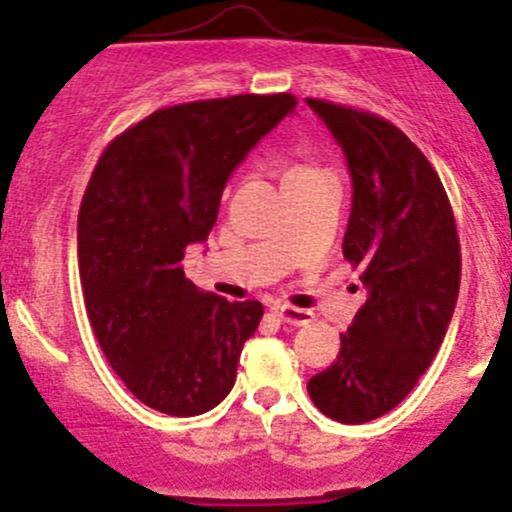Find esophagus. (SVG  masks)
<instances>
[{
  "instance_id": "obj_1",
  "label": "esophagus",
  "mask_w": 512,
  "mask_h": 512,
  "mask_svg": "<svg viewBox=\"0 0 512 512\" xmlns=\"http://www.w3.org/2000/svg\"><path fill=\"white\" fill-rule=\"evenodd\" d=\"M273 310H276V315L283 320V323L295 325V328L313 323V313H310V310L295 308V305H276Z\"/></svg>"
}]
</instances>
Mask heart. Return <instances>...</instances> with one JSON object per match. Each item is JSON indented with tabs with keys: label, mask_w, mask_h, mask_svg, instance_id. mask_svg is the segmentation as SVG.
<instances>
[{
	"label": "heart",
	"mask_w": 512,
	"mask_h": 512,
	"mask_svg": "<svg viewBox=\"0 0 512 512\" xmlns=\"http://www.w3.org/2000/svg\"><path fill=\"white\" fill-rule=\"evenodd\" d=\"M300 172H310V167H293V170L288 172V175H300Z\"/></svg>",
	"instance_id": "b5f03b06"
}]
</instances>
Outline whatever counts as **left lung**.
I'll list each match as a JSON object with an SVG mask.
<instances>
[{"label":"left lung","mask_w":512,"mask_h":512,"mask_svg":"<svg viewBox=\"0 0 512 512\" xmlns=\"http://www.w3.org/2000/svg\"><path fill=\"white\" fill-rule=\"evenodd\" d=\"M345 152L352 209L342 254L367 300L328 370L310 377L315 407L365 424L397 407L439 352L461 283L456 221L439 175L397 125L305 98Z\"/></svg>","instance_id":"obj_1"}]
</instances>
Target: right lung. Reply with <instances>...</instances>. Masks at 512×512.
Listing matches in <instances>:
<instances>
[{
  "mask_svg": "<svg viewBox=\"0 0 512 512\" xmlns=\"http://www.w3.org/2000/svg\"><path fill=\"white\" fill-rule=\"evenodd\" d=\"M298 100L231 96L155 110L100 155L78 212V271L93 333L125 387L162 414L214 409L236 382L258 300L229 303L184 278L221 192Z\"/></svg>",
  "mask_w": 512,
  "mask_h": 512,
  "instance_id": "add662e5",
  "label": "right lung"
}]
</instances>
